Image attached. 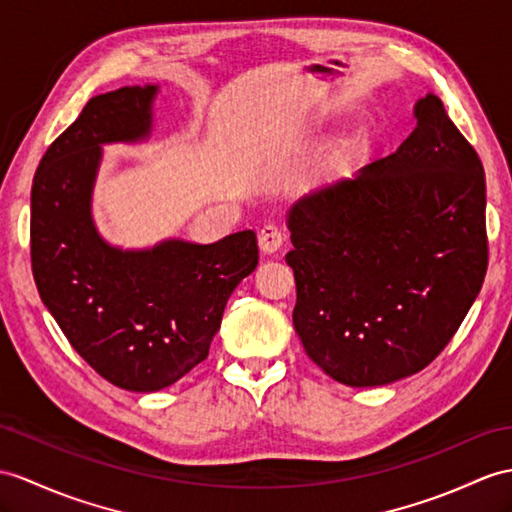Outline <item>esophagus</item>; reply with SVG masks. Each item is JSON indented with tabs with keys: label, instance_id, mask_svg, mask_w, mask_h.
<instances>
[{
	"label": "esophagus",
	"instance_id": "1",
	"mask_svg": "<svg viewBox=\"0 0 512 512\" xmlns=\"http://www.w3.org/2000/svg\"><path fill=\"white\" fill-rule=\"evenodd\" d=\"M282 243H284V232L278 226H273V223H267V226L260 228V232H258V245H260V249H263L265 254L278 252V249L282 247Z\"/></svg>",
	"mask_w": 512,
	"mask_h": 512
}]
</instances>
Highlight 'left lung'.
Returning <instances> with one entry per match:
<instances>
[{
	"instance_id": "left-lung-1",
	"label": "left lung",
	"mask_w": 512,
	"mask_h": 512,
	"mask_svg": "<svg viewBox=\"0 0 512 512\" xmlns=\"http://www.w3.org/2000/svg\"><path fill=\"white\" fill-rule=\"evenodd\" d=\"M417 128L352 180L289 210L308 358L347 386H382L428 367L482 289L484 169L443 102L415 104Z\"/></svg>"
}]
</instances>
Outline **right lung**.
Listing matches in <instances>:
<instances>
[{"label":"right lung","instance_id":"1","mask_svg":"<svg viewBox=\"0 0 512 512\" xmlns=\"http://www.w3.org/2000/svg\"><path fill=\"white\" fill-rule=\"evenodd\" d=\"M158 86L89 99L47 147L32 182L36 289L86 363L119 389L152 393L208 356L232 291L258 265L252 230L199 245L121 249L97 232L91 199L102 145L145 141Z\"/></svg>","mask_w":512,"mask_h":512}]
</instances>
